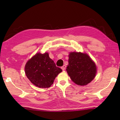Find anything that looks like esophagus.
I'll return each instance as SVG.
<instances>
[{"instance_id": "34e87169", "label": "esophagus", "mask_w": 120, "mask_h": 120, "mask_svg": "<svg viewBox=\"0 0 120 120\" xmlns=\"http://www.w3.org/2000/svg\"><path fill=\"white\" fill-rule=\"evenodd\" d=\"M65 68H66V66H65V65L62 66V67H61V69H62L63 71H64Z\"/></svg>"}]
</instances>
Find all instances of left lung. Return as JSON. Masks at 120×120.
Returning <instances> with one entry per match:
<instances>
[{"instance_id": "8db88e82", "label": "left lung", "mask_w": 120, "mask_h": 120, "mask_svg": "<svg viewBox=\"0 0 120 120\" xmlns=\"http://www.w3.org/2000/svg\"><path fill=\"white\" fill-rule=\"evenodd\" d=\"M67 71L71 79L76 84L86 86L95 77L96 65L85 53L71 52L68 55Z\"/></svg>"}]
</instances>
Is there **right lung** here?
I'll return each mask as SVG.
<instances>
[{
	"label": "right lung",
	"instance_id": "right-lung-1",
	"mask_svg": "<svg viewBox=\"0 0 120 120\" xmlns=\"http://www.w3.org/2000/svg\"><path fill=\"white\" fill-rule=\"evenodd\" d=\"M25 70L29 80L35 86L42 88L50 87L55 78L62 72L47 52L36 53L28 61Z\"/></svg>",
	"mask_w": 120,
	"mask_h": 120
}]
</instances>
